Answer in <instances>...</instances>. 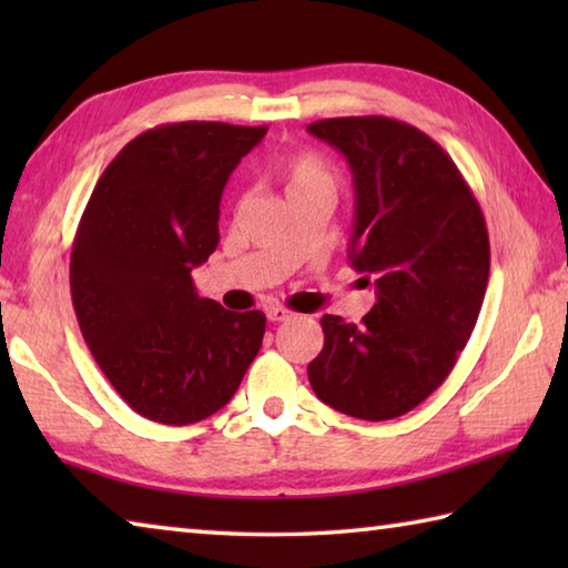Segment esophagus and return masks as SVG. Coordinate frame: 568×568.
<instances>
[{"label": "esophagus", "instance_id": "esophagus-1", "mask_svg": "<svg viewBox=\"0 0 568 568\" xmlns=\"http://www.w3.org/2000/svg\"><path fill=\"white\" fill-rule=\"evenodd\" d=\"M265 315H267V321H271V323H285V321L295 318V313L287 311V307H283V305H271L265 311Z\"/></svg>", "mask_w": 568, "mask_h": 568}]
</instances>
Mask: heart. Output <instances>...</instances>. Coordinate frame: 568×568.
Instances as JSON below:
<instances>
[{
    "instance_id": "1",
    "label": "heart",
    "mask_w": 568,
    "mask_h": 568,
    "mask_svg": "<svg viewBox=\"0 0 568 568\" xmlns=\"http://www.w3.org/2000/svg\"><path fill=\"white\" fill-rule=\"evenodd\" d=\"M275 172L287 200L303 195H323L333 200L338 192V175L318 152H293L277 162Z\"/></svg>"
}]
</instances>
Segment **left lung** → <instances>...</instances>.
Instances as JSON below:
<instances>
[{"label":"left lung","mask_w":568,"mask_h":568,"mask_svg":"<svg viewBox=\"0 0 568 568\" xmlns=\"http://www.w3.org/2000/svg\"><path fill=\"white\" fill-rule=\"evenodd\" d=\"M307 132L348 160V257L376 283L361 325L323 315L325 343L307 378L345 416L398 418L448 378L474 333L491 267L486 220L454 160L413 124L368 114Z\"/></svg>","instance_id":"1"}]
</instances>
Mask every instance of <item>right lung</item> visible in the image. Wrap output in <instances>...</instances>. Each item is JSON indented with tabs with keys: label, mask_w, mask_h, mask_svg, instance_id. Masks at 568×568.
<instances>
[{
	"label": "right lung",
	"mask_w": 568,
	"mask_h": 568,
	"mask_svg": "<svg viewBox=\"0 0 568 568\" xmlns=\"http://www.w3.org/2000/svg\"><path fill=\"white\" fill-rule=\"evenodd\" d=\"M267 128L160 124L128 142L77 227L70 287L94 361L132 410L165 426L213 416L261 351L265 315L200 297L220 197Z\"/></svg>",
	"instance_id": "add662e5"
}]
</instances>
